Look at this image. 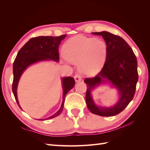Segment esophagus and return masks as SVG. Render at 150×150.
Segmentation results:
<instances>
[{
    "label": "esophagus",
    "instance_id": "esophagus-1",
    "mask_svg": "<svg viewBox=\"0 0 150 150\" xmlns=\"http://www.w3.org/2000/svg\"><path fill=\"white\" fill-rule=\"evenodd\" d=\"M74 78L76 82H79V81H80L81 80V77L79 74H76Z\"/></svg>",
    "mask_w": 150,
    "mask_h": 150
}]
</instances>
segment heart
I'll use <instances>...</instances> for the list:
<instances>
[{
  "label": "heart",
  "instance_id": "heart-1",
  "mask_svg": "<svg viewBox=\"0 0 150 150\" xmlns=\"http://www.w3.org/2000/svg\"><path fill=\"white\" fill-rule=\"evenodd\" d=\"M67 60L79 62V68L85 74H94L104 65L107 56V45L101 40L83 35L70 38L64 45Z\"/></svg>",
  "mask_w": 150,
  "mask_h": 150
}]
</instances>
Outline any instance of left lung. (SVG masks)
<instances>
[{
	"mask_svg": "<svg viewBox=\"0 0 150 150\" xmlns=\"http://www.w3.org/2000/svg\"><path fill=\"white\" fill-rule=\"evenodd\" d=\"M101 35L107 45V56L103 67L96 76L86 78V103L92 113L101 116H114L121 112L134 98L138 81L137 61L132 49L119 36L106 31L95 32ZM106 80L118 89L120 95L118 103L112 108H99L93 101L91 92L96 86Z\"/></svg>",
	"mask_w": 150,
	"mask_h": 150,
	"instance_id": "1",
	"label": "left lung"
}]
</instances>
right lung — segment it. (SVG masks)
<instances>
[{"label":"right lung","mask_w":150,"mask_h":150,"mask_svg":"<svg viewBox=\"0 0 150 150\" xmlns=\"http://www.w3.org/2000/svg\"><path fill=\"white\" fill-rule=\"evenodd\" d=\"M66 35L59 36H38L32 38L20 49L16 58L13 62V81L12 84V91L14 94L16 103L20 108L21 106L17 98V86L21 76L25 70L29 65L40 61L51 60L59 61L58 47L60 42L64 40ZM62 85L64 94L63 102L59 110L51 117L39 120H47L54 118L61 114L64 108L65 96L67 92L75 85L74 79L72 77H66L62 78ZM22 109V108H21Z\"/></svg>","instance_id":"add662e5"}]
</instances>
